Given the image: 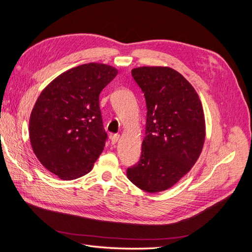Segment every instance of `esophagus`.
Returning a JSON list of instances; mask_svg holds the SVG:
<instances>
[{
	"label": "esophagus",
	"mask_w": 252,
	"mask_h": 252,
	"mask_svg": "<svg viewBox=\"0 0 252 252\" xmlns=\"http://www.w3.org/2000/svg\"><path fill=\"white\" fill-rule=\"evenodd\" d=\"M120 139V135L119 134H111L110 135V140H111V143L112 144H116Z\"/></svg>",
	"instance_id": "1"
}]
</instances>
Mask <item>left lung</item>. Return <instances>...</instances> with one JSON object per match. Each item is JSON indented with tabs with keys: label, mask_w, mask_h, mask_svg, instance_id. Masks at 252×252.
<instances>
[{
	"label": "left lung",
	"mask_w": 252,
	"mask_h": 252,
	"mask_svg": "<svg viewBox=\"0 0 252 252\" xmlns=\"http://www.w3.org/2000/svg\"><path fill=\"white\" fill-rule=\"evenodd\" d=\"M132 78L146 100V130L140 161L127 177L146 192L172 187L191 169L205 142V118L196 91L169 67H139Z\"/></svg>",
	"instance_id": "left-lung-1"
}]
</instances>
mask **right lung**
Instances as JSON below:
<instances>
[{"instance_id": "add662e5", "label": "right lung", "mask_w": 252, "mask_h": 252, "mask_svg": "<svg viewBox=\"0 0 252 252\" xmlns=\"http://www.w3.org/2000/svg\"><path fill=\"white\" fill-rule=\"evenodd\" d=\"M116 68L89 63L60 74L45 88L29 119V138L41 164L62 180L88 173L107 140L100 109L101 91Z\"/></svg>"}]
</instances>
